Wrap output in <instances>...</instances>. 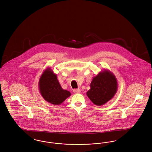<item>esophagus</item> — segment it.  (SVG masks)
Listing matches in <instances>:
<instances>
[{
    "label": "esophagus",
    "instance_id": "34e87169",
    "mask_svg": "<svg viewBox=\"0 0 152 152\" xmlns=\"http://www.w3.org/2000/svg\"><path fill=\"white\" fill-rule=\"evenodd\" d=\"M73 91L75 94H79V93H80L81 90L80 89H73Z\"/></svg>",
    "mask_w": 152,
    "mask_h": 152
}]
</instances>
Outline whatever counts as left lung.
Masks as SVG:
<instances>
[{"label":"left lung","mask_w":152,"mask_h":152,"mask_svg":"<svg viewBox=\"0 0 152 152\" xmlns=\"http://www.w3.org/2000/svg\"><path fill=\"white\" fill-rule=\"evenodd\" d=\"M89 87L90 89L87 92V96L95 105L102 106L115 96L118 81L113 73L104 69L93 77Z\"/></svg>","instance_id":"left-lung-1"}]
</instances>
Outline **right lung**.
Listing matches in <instances>:
<instances>
[{
	"label": "right lung",
	"mask_w": 152,
	"mask_h": 152,
	"mask_svg": "<svg viewBox=\"0 0 152 152\" xmlns=\"http://www.w3.org/2000/svg\"><path fill=\"white\" fill-rule=\"evenodd\" d=\"M39 92L46 102L54 105H60L71 95L69 91L63 89L57 79V75L50 68L42 73L39 82Z\"/></svg>",
	"instance_id": "add662e5"
}]
</instances>
